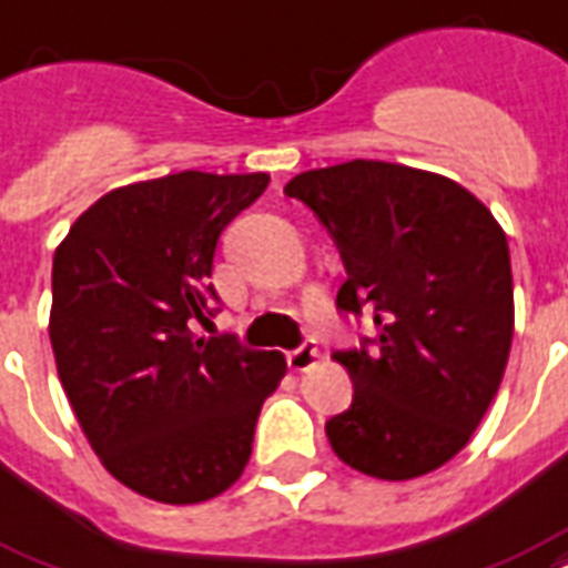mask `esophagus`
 I'll list each match as a JSON object with an SVG mask.
<instances>
[{
    "mask_svg": "<svg viewBox=\"0 0 568 568\" xmlns=\"http://www.w3.org/2000/svg\"><path fill=\"white\" fill-rule=\"evenodd\" d=\"M285 361H288V366H292L294 372H306L322 361V352H318L315 342H303L301 348H294V352L285 354Z\"/></svg>",
    "mask_w": 568,
    "mask_h": 568,
    "instance_id": "34e87169",
    "label": "esophagus"
}]
</instances>
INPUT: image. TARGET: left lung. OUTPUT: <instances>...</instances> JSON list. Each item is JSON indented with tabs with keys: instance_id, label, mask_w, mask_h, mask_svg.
Segmentation results:
<instances>
[{
	"instance_id": "obj_1",
	"label": "left lung",
	"mask_w": 568,
	"mask_h": 568,
	"mask_svg": "<svg viewBox=\"0 0 568 568\" xmlns=\"http://www.w3.org/2000/svg\"><path fill=\"white\" fill-rule=\"evenodd\" d=\"M339 246L342 313H372L375 339L336 352L352 408L327 419L333 453L375 479L438 470L497 396L513 345L509 244L456 181L423 169L352 160L285 184Z\"/></svg>"
}]
</instances>
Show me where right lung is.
<instances>
[{
  "label": "right lung",
  "mask_w": 568,
  "mask_h": 568,
  "mask_svg": "<svg viewBox=\"0 0 568 568\" xmlns=\"http://www.w3.org/2000/svg\"><path fill=\"white\" fill-rule=\"evenodd\" d=\"M271 175L179 172L110 190L53 255L50 342L85 438L121 486L202 504L244 474L285 357L196 336L220 232Z\"/></svg>",
  "instance_id": "add662e5"
}]
</instances>
